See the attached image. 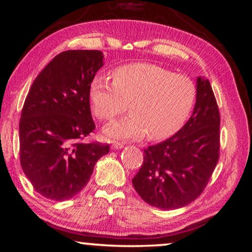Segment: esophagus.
Here are the masks:
<instances>
[{"instance_id": "obj_1", "label": "esophagus", "mask_w": 252, "mask_h": 252, "mask_svg": "<svg viewBox=\"0 0 252 252\" xmlns=\"http://www.w3.org/2000/svg\"><path fill=\"white\" fill-rule=\"evenodd\" d=\"M111 147H112V149H116V150H117V149L123 148V143H120V142H113L112 146H111Z\"/></svg>"}]
</instances>
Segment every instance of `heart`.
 I'll use <instances>...</instances> for the list:
<instances>
[{
	"instance_id": "heart-1",
	"label": "heart",
	"mask_w": 252,
	"mask_h": 252,
	"mask_svg": "<svg viewBox=\"0 0 252 252\" xmlns=\"http://www.w3.org/2000/svg\"><path fill=\"white\" fill-rule=\"evenodd\" d=\"M113 82L95 76L89 89L93 112L102 121L112 120L127 108L130 116L104 127L112 139L152 140L172 135L185 125L197 99L194 82L152 63H131L118 67Z\"/></svg>"
}]
</instances>
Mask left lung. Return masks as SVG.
Wrapping results in <instances>:
<instances>
[{
	"mask_svg": "<svg viewBox=\"0 0 252 252\" xmlns=\"http://www.w3.org/2000/svg\"><path fill=\"white\" fill-rule=\"evenodd\" d=\"M220 151V113L208 79H197L192 116L171 138L144 150L132 179L152 207L172 210L194 201L211 178Z\"/></svg>",
	"mask_w": 252,
	"mask_h": 252,
	"instance_id": "left-lung-1",
	"label": "left lung"
}]
</instances>
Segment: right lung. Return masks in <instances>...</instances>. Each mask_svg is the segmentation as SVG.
Returning a JSON list of instances; mask_svg holds the SVG:
<instances>
[{
  "mask_svg": "<svg viewBox=\"0 0 252 252\" xmlns=\"http://www.w3.org/2000/svg\"><path fill=\"white\" fill-rule=\"evenodd\" d=\"M103 66L97 50L58 54L34 80L20 120V161L36 192L64 201L90 180L109 144L84 143L95 129L89 89Z\"/></svg>",
  "mask_w": 252,
  "mask_h": 252,
  "instance_id": "add662e5",
  "label": "right lung"
}]
</instances>
